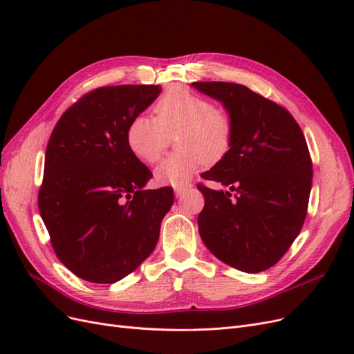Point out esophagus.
I'll list each match as a JSON object with an SVG mask.
<instances>
[{
	"label": "esophagus",
	"mask_w": 354,
	"mask_h": 354,
	"mask_svg": "<svg viewBox=\"0 0 354 354\" xmlns=\"http://www.w3.org/2000/svg\"><path fill=\"white\" fill-rule=\"evenodd\" d=\"M187 190H189V186H176L174 187V194H176L177 198H181V196L186 194Z\"/></svg>",
	"instance_id": "34e87169"
}]
</instances>
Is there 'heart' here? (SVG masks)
Masks as SVG:
<instances>
[{
	"mask_svg": "<svg viewBox=\"0 0 354 354\" xmlns=\"http://www.w3.org/2000/svg\"><path fill=\"white\" fill-rule=\"evenodd\" d=\"M155 118L138 115L128 124L127 145L145 164H155L165 153L171 137L178 134L176 152L155 169L159 185H186L205 164L218 162L233 142L232 116L208 97L185 87H173L153 106Z\"/></svg>",
	"mask_w": 354,
	"mask_h": 354,
	"instance_id": "obj_1",
	"label": "heart"
}]
</instances>
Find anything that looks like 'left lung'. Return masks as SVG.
Wrapping results in <instances>:
<instances>
[{"label": "left lung", "instance_id": "obj_1", "mask_svg": "<svg viewBox=\"0 0 354 354\" xmlns=\"http://www.w3.org/2000/svg\"><path fill=\"white\" fill-rule=\"evenodd\" d=\"M192 85L220 100L233 121L230 151L202 174L230 192L198 185L205 198L199 234L223 263L260 273L282 259L307 216L313 167L304 134L283 106L245 85Z\"/></svg>", "mask_w": 354, "mask_h": 354}]
</instances>
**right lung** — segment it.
<instances>
[{
    "mask_svg": "<svg viewBox=\"0 0 354 354\" xmlns=\"http://www.w3.org/2000/svg\"><path fill=\"white\" fill-rule=\"evenodd\" d=\"M159 93V85L95 88L50 136L38 208L57 259L84 281L115 283L134 272L173 205V187L143 189L152 173L125 137Z\"/></svg>",
    "mask_w": 354,
    "mask_h": 354,
    "instance_id": "add662e5",
    "label": "right lung"
}]
</instances>
